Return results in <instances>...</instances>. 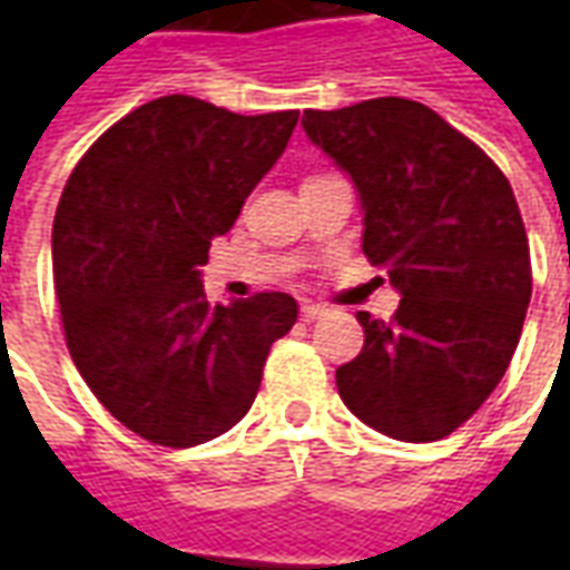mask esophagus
<instances>
[{
    "mask_svg": "<svg viewBox=\"0 0 570 570\" xmlns=\"http://www.w3.org/2000/svg\"><path fill=\"white\" fill-rule=\"evenodd\" d=\"M323 314H326L323 305H314V302H305V305H302V317H305V321H317Z\"/></svg>",
    "mask_w": 570,
    "mask_h": 570,
    "instance_id": "34e87169",
    "label": "esophagus"
}]
</instances>
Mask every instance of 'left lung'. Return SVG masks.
Masks as SVG:
<instances>
[{
  "label": "left lung",
  "mask_w": 570,
  "mask_h": 570,
  "mask_svg": "<svg viewBox=\"0 0 570 570\" xmlns=\"http://www.w3.org/2000/svg\"><path fill=\"white\" fill-rule=\"evenodd\" d=\"M302 128L351 176L363 253L403 296L394 321L357 314L366 342L335 370L338 396L391 440H442L489 400L522 335L531 259L513 188L415 100L308 109Z\"/></svg>",
  "instance_id": "1"
}]
</instances>
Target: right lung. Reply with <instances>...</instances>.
<instances>
[{
    "label": "right lung",
    "instance_id": "1",
    "mask_svg": "<svg viewBox=\"0 0 570 570\" xmlns=\"http://www.w3.org/2000/svg\"><path fill=\"white\" fill-rule=\"evenodd\" d=\"M298 112L237 116L186 94L158 97L76 164L51 232L69 354L94 396L142 440L188 449L256 400L296 298L210 305L200 265L284 155Z\"/></svg>",
    "mask_w": 570,
    "mask_h": 570
}]
</instances>
